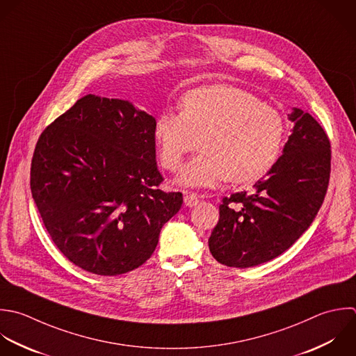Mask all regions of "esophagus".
<instances>
[{
    "instance_id": "34e87169",
    "label": "esophagus",
    "mask_w": 356,
    "mask_h": 356,
    "mask_svg": "<svg viewBox=\"0 0 356 356\" xmlns=\"http://www.w3.org/2000/svg\"><path fill=\"white\" fill-rule=\"evenodd\" d=\"M198 202H200V198H198L197 194H194V193H184V205H186V207L193 208V207H195Z\"/></svg>"
}]
</instances>
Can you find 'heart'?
Listing matches in <instances>:
<instances>
[{
	"instance_id": "b5f03b06",
	"label": "heart",
	"mask_w": 356,
	"mask_h": 356,
	"mask_svg": "<svg viewBox=\"0 0 356 356\" xmlns=\"http://www.w3.org/2000/svg\"><path fill=\"white\" fill-rule=\"evenodd\" d=\"M284 134L286 123L276 109L229 84L190 91L181 101V112L166 111L154 126L161 162L168 170H177L201 145L202 152L177 177L179 184L193 188L216 187L227 179L232 183L261 179L277 162Z\"/></svg>"
}]
</instances>
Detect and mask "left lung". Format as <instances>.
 Here are the masks:
<instances>
[{
  "label": "left lung",
  "instance_id": "8db88e82",
  "mask_svg": "<svg viewBox=\"0 0 356 356\" xmlns=\"http://www.w3.org/2000/svg\"><path fill=\"white\" fill-rule=\"evenodd\" d=\"M289 120L293 133L283 155L254 184L219 207V222L208 240L212 257L232 268H251L287 251L316 218L330 179V141L322 126L300 108Z\"/></svg>",
  "mask_w": 356,
  "mask_h": 356
}]
</instances>
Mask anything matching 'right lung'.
<instances>
[{
  "instance_id": "1",
  "label": "right lung",
  "mask_w": 356,
  "mask_h": 356,
  "mask_svg": "<svg viewBox=\"0 0 356 356\" xmlns=\"http://www.w3.org/2000/svg\"><path fill=\"white\" fill-rule=\"evenodd\" d=\"M155 118L131 102L88 94L40 136L30 188L58 250L99 276L141 266L183 204L158 188Z\"/></svg>"
}]
</instances>
